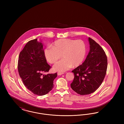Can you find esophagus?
Wrapping results in <instances>:
<instances>
[{"instance_id":"1","label":"esophagus","mask_w":124,"mask_h":124,"mask_svg":"<svg viewBox=\"0 0 124 124\" xmlns=\"http://www.w3.org/2000/svg\"><path fill=\"white\" fill-rule=\"evenodd\" d=\"M63 74H64V72H58V75H62Z\"/></svg>"}]
</instances>
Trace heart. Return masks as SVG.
<instances>
[{
    "mask_svg": "<svg viewBox=\"0 0 124 124\" xmlns=\"http://www.w3.org/2000/svg\"><path fill=\"white\" fill-rule=\"evenodd\" d=\"M85 54L86 46L82 40L69 39L58 40L54 42L53 47H47L45 50V57L51 64H55L61 57L63 58L53 67L55 71L61 72L67 71L72 66L80 65Z\"/></svg>",
    "mask_w": 124,
    "mask_h": 124,
    "instance_id": "obj_1",
    "label": "heart"
}]
</instances>
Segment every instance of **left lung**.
<instances>
[{"instance_id":"left-lung-1","label":"left lung","mask_w":124,"mask_h":124,"mask_svg":"<svg viewBox=\"0 0 124 124\" xmlns=\"http://www.w3.org/2000/svg\"><path fill=\"white\" fill-rule=\"evenodd\" d=\"M88 41L90 51L86 59L72 71L74 78L71 88L81 95L93 93L100 86L107 67V59L103 48L91 38H89Z\"/></svg>"}]
</instances>
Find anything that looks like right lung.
Segmentation results:
<instances>
[{
  "label": "right lung",
  "instance_id": "obj_1",
  "mask_svg": "<svg viewBox=\"0 0 124 124\" xmlns=\"http://www.w3.org/2000/svg\"><path fill=\"white\" fill-rule=\"evenodd\" d=\"M37 39L28 42L19 53L18 68L25 86L34 94H46L53 88L57 73L43 74L51 66L47 64L41 42Z\"/></svg>",
  "mask_w": 124,
  "mask_h": 124
}]
</instances>
